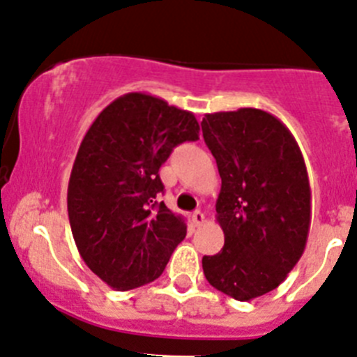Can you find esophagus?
Instances as JSON below:
<instances>
[{
  "label": "esophagus",
  "instance_id": "obj_1",
  "mask_svg": "<svg viewBox=\"0 0 357 357\" xmlns=\"http://www.w3.org/2000/svg\"><path fill=\"white\" fill-rule=\"evenodd\" d=\"M192 222L195 224V226H201L202 222H204V213H202V211H194V213H192Z\"/></svg>",
  "mask_w": 357,
  "mask_h": 357
}]
</instances>
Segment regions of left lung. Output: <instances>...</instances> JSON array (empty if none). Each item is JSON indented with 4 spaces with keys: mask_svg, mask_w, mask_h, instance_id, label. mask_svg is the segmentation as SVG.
<instances>
[{
    "mask_svg": "<svg viewBox=\"0 0 357 357\" xmlns=\"http://www.w3.org/2000/svg\"><path fill=\"white\" fill-rule=\"evenodd\" d=\"M202 137L222 179L217 220L224 247L202 258L208 282L250 301L278 288L306 249L311 188L297 140L268 112L206 114Z\"/></svg>",
    "mask_w": 357,
    "mask_h": 357,
    "instance_id": "8db88e82",
    "label": "left lung"
}]
</instances>
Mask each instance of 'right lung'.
Instances as JSON below:
<instances>
[{"label":"right lung","mask_w":357,"mask_h":357,"mask_svg":"<svg viewBox=\"0 0 357 357\" xmlns=\"http://www.w3.org/2000/svg\"><path fill=\"white\" fill-rule=\"evenodd\" d=\"M199 139L192 112L144 92L112 101L79 144L67 211L79 256L115 290H133L165 271L186 236L181 215L156 195L160 167L176 146Z\"/></svg>","instance_id":"right-lung-1"}]
</instances>
